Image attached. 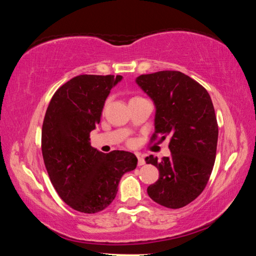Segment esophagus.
Here are the masks:
<instances>
[{
    "mask_svg": "<svg viewBox=\"0 0 256 256\" xmlns=\"http://www.w3.org/2000/svg\"><path fill=\"white\" fill-rule=\"evenodd\" d=\"M144 162H146L144 159L140 157V156H138V166H144Z\"/></svg>",
    "mask_w": 256,
    "mask_h": 256,
    "instance_id": "obj_1",
    "label": "esophagus"
}]
</instances>
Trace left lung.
<instances>
[{
  "instance_id": "8db88e82",
  "label": "left lung",
  "mask_w": 256,
  "mask_h": 256,
  "mask_svg": "<svg viewBox=\"0 0 256 256\" xmlns=\"http://www.w3.org/2000/svg\"><path fill=\"white\" fill-rule=\"evenodd\" d=\"M156 105L150 141L170 136V157H146L159 178L146 190L158 204L180 209L206 188L216 160L218 123L204 86L180 71H159L136 78Z\"/></svg>"
}]
</instances>
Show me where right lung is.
Masks as SVG:
<instances>
[{
	"label": "right lung",
	"instance_id": "1",
	"mask_svg": "<svg viewBox=\"0 0 256 256\" xmlns=\"http://www.w3.org/2000/svg\"><path fill=\"white\" fill-rule=\"evenodd\" d=\"M122 76L82 74L56 90L42 128V152L50 180L68 206L96 214L110 204L120 177L136 170L128 151L104 154L90 146L104 104Z\"/></svg>",
	"mask_w": 256,
	"mask_h": 256
}]
</instances>
